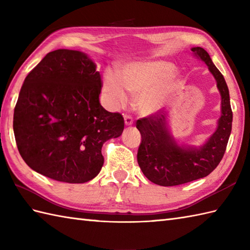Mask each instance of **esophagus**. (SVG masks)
<instances>
[{"instance_id": "obj_1", "label": "esophagus", "mask_w": 250, "mask_h": 250, "mask_svg": "<svg viewBox=\"0 0 250 250\" xmlns=\"http://www.w3.org/2000/svg\"><path fill=\"white\" fill-rule=\"evenodd\" d=\"M125 125L126 126H131L133 125V119H132V117L129 115H125Z\"/></svg>"}]
</instances>
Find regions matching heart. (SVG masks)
<instances>
[{
	"instance_id": "b5f03b06",
	"label": "heart",
	"mask_w": 250,
	"mask_h": 250,
	"mask_svg": "<svg viewBox=\"0 0 250 250\" xmlns=\"http://www.w3.org/2000/svg\"><path fill=\"white\" fill-rule=\"evenodd\" d=\"M173 63L163 60L132 61L122 65L118 75L106 72L103 91L108 103L118 107L126 103L125 90L136 97L135 106L141 114L160 113L179 84V76Z\"/></svg>"
}]
</instances>
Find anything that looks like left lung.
<instances>
[{
	"mask_svg": "<svg viewBox=\"0 0 250 250\" xmlns=\"http://www.w3.org/2000/svg\"><path fill=\"white\" fill-rule=\"evenodd\" d=\"M193 55L208 66L221 95V115L217 128L199 147L179 145L169 132L168 114L151 115L137 120L142 142L137 162L151 183L169 187L203 178L218 166L225 155L232 130L233 114L229 89L222 74L202 47L191 48Z\"/></svg>",
	"mask_w": 250,
	"mask_h": 250,
	"instance_id": "8db88e82",
	"label": "left lung"
}]
</instances>
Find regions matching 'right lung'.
Returning <instances> with one entry per match:
<instances>
[{"label":"right lung","instance_id":"add662e5","mask_svg":"<svg viewBox=\"0 0 250 250\" xmlns=\"http://www.w3.org/2000/svg\"><path fill=\"white\" fill-rule=\"evenodd\" d=\"M97 64L78 50L47 54L25 77L14 110L20 156L35 172L83 184L103 167L102 146L125 128L124 117L99 101Z\"/></svg>","mask_w":250,"mask_h":250}]
</instances>
